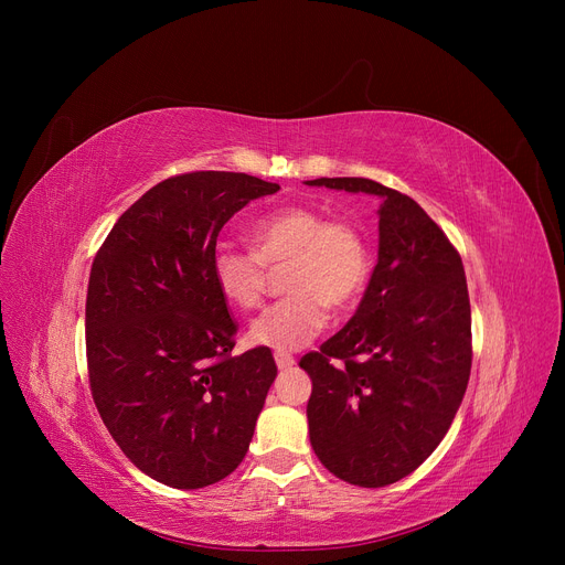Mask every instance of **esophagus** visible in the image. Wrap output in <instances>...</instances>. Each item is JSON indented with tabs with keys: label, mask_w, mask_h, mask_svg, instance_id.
Instances as JSON below:
<instances>
[{
	"label": "esophagus",
	"mask_w": 565,
	"mask_h": 565,
	"mask_svg": "<svg viewBox=\"0 0 565 565\" xmlns=\"http://www.w3.org/2000/svg\"><path fill=\"white\" fill-rule=\"evenodd\" d=\"M275 362H277V366L279 369H290L292 364H295V358H292V354H288V352H275Z\"/></svg>",
	"instance_id": "esophagus-1"
}]
</instances>
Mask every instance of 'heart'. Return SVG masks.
Here are the masks:
<instances>
[{"instance_id":"b5f03b06","label":"heart","mask_w":565,"mask_h":565,"mask_svg":"<svg viewBox=\"0 0 565 565\" xmlns=\"http://www.w3.org/2000/svg\"><path fill=\"white\" fill-rule=\"evenodd\" d=\"M249 237L252 249L220 243L211 267L222 298L245 311L263 302L270 270L286 267L281 281L290 295L252 322L254 343L281 352L305 348L324 330L330 309L348 311L362 298L371 258L352 222L295 203L256 220Z\"/></svg>"}]
</instances>
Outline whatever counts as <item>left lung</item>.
Here are the masks:
<instances>
[{"label": "left lung", "mask_w": 565, "mask_h": 565, "mask_svg": "<svg viewBox=\"0 0 565 565\" xmlns=\"http://www.w3.org/2000/svg\"><path fill=\"white\" fill-rule=\"evenodd\" d=\"M309 185L380 196V249L345 328L307 352L318 460L334 477L384 488L417 469L451 428L471 371V309L458 249L424 207L371 178Z\"/></svg>", "instance_id": "obj_1"}]
</instances>
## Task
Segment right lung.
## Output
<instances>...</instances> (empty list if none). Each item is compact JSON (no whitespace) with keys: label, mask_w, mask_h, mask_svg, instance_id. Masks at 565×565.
I'll return each instance as SVG.
<instances>
[{"label":"right lung","mask_w":565,"mask_h":565,"mask_svg":"<svg viewBox=\"0 0 565 565\" xmlns=\"http://www.w3.org/2000/svg\"><path fill=\"white\" fill-rule=\"evenodd\" d=\"M277 183L233 171L171 175L118 217L86 290L92 396L114 441L178 490L243 462L267 390L270 348L231 354L237 322L213 279L222 226Z\"/></svg>","instance_id":"right-lung-1"}]
</instances>
